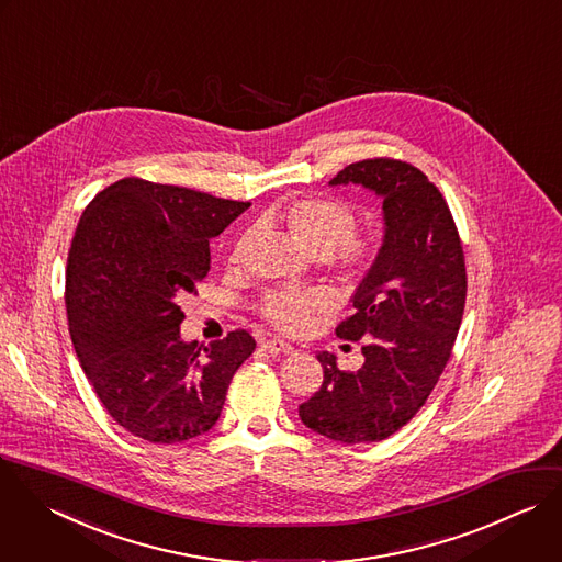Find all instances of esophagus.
Wrapping results in <instances>:
<instances>
[{"label": "esophagus", "mask_w": 562, "mask_h": 562, "mask_svg": "<svg viewBox=\"0 0 562 562\" xmlns=\"http://www.w3.org/2000/svg\"><path fill=\"white\" fill-rule=\"evenodd\" d=\"M261 347L268 351V353H292L294 351V345L281 340V338H270V340H263Z\"/></svg>", "instance_id": "esophagus-1"}]
</instances>
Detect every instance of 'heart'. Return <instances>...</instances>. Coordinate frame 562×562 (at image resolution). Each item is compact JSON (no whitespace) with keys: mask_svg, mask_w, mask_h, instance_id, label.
<instances>
[{"mask_svg":"<svg viewBox=\"0 0 562 562\" xmlns=\"http://www.w3.org/2000/svg\"><path fill=\"white\" fill-rule=\"evenodd\" d=\"M272 220L283 224L290 237L310 255L323 257V263L345 283H356L373 263L378 241L371 235L353 233V209L336 198L307 195L272 209ZM246 241L235 246L233 261L244 255ZM327 301L316 292L279 290L263 299L261 314L277 329L301 334L312 327L316 314L325 312Z\"/></svg>","mask_w":562,"mask_h":562,"instance_id":"1","label":"heart"}]
</instances>
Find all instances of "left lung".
<instances>
[{"label":"left lung","mask_w":562,"mask_h":562,"mask_svg":"<svg viewBox=\"0 0 562 562\" xmlns=\"http://www.w3.org/2000/svg\"><path fill=\"white\" fill-rule=\"evenodd\" d=\"M329 184L380 195L384 239L356 288L353 314L336 327L345 340L364 338V364L340 371L321 351L323 384L299 417L334 441H382L424 406L450 358L465 305L463 248L443 195L408 162H353Z\"/></svg>","instance_id":"left-lung-1"}]
</instances>
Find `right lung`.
I'll list each match as a JSON object with an SVG mask.
<instances>
[{
  "label": "right lung",
  "instance_id": "obj_1",
  "mask_svg": "<svg viewBox=\"0 0 562 562\" xmlns=\"http://www.w3.org/2000/svg\"><path fill=\"white\" fill-rule=\"evenodd\" d=\"M250 202L125 178L83 211L66 268L68 325L101 404L136 437L176 443L220 419L257 342L235 329L184 342L180 301L211 270L209 241Z\"/></svg>",
  "mask_w": 562,
  "mask_h": 562
}]
</instances>
